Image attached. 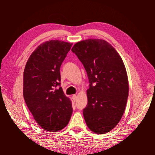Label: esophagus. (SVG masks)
Here are the masks:
<instances>
[{
	"label": "esophagus",
	"mask_w": 155,
	"mask_h": 155,
	"mask_svg": "<svg viewBox=\"0 0 155 155\" xmlns=\"http://www.w3.org/2000/svg\"><path fill=\"white\" fill-rule=\"evenodd\" d=\"M72 99H73V101H75L76 99H77V95H76V94H73V95H72Z\"/></svg>",
	"instance_id": "obj_1"
}]
</instances>
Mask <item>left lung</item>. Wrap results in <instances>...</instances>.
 Returning a JSON list of instances; mask_svg holds the SVG:
<instances>
[{"label": "left lung", "instance_id": "obj_1", "mask_svg": "<svg viewBox=\"0 0 155 155\" xmlns=\"http://www.w3.org/2000/svg\"><path fill=\"white\" fill-rule=\"evenodd\" d=\"M83 64L89 80L83 116L94 133L105 134L119 123L128 96V81L123 59L110 43L88 38L72 48Z\"/></svg>", "mask_w": 155, "mask_h": 155}]
</instances>
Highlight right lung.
Masks as SVG:
<instances>
[{
	"mask_svg": "<svg viewBox=\"0 0 155 155\" xmlns=\"http://www.w3.org/2000/svg\"><path fill=\"white\" fill-rule=\"evenodd\" d=\"M72 43L51 40L32 52L23 73V97L37 124L48 132L68 124L72 103L60 86V68Z\"/></svg>",
	"mask_w": 155,
	"mask_h": 155,
	"instance_id": "1",
	"label": "right lung"
}]
</instances>
